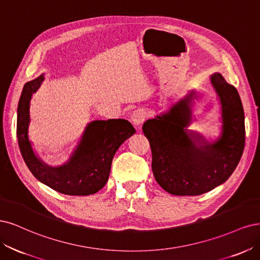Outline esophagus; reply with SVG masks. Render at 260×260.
<instances>
[{
	"label": "esophagus",
	"instance_id": "1",
	"mask_svg": "<svg viewBox=\"0 0 260 260\" xmlns=\"http://www.w3.org/2000/svg\"><path fill=\"white\" fill-rule=\"evenodd\" d=\"M147 118V112L144 109H137L132 114V122L135 126H140V125L145 122Z\"/></svg>",
	"mask_w": 260,
	"mask_h": 260
}]
</instances>
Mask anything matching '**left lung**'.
I'll return each mask as SVG.
<instances>
[{"label":"left lung","instance_id":"8db88e82","mask_svg":"<svg viewBox=\"0 0 260 260\" xmlns=\"http://www.w3.org/2000/svg\"><path fill=\"white\" fill-rule=\"evenodd\" d=\"M211 83L221 105V135L209 142L187 127L192 121L194 90L170 111L142 125L152 152L156 182L174 196H200L227 180L238 166L245 145L244 110L237 88L220 73Z\"/></svg>","mask_w":260,"mask_h":260}]
</instances>
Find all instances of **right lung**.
Returning <instances> with one entry per match:
<instances>
[{"mask_svg":"<svg viewBox=\"0 0 260 260\" xmlns=\"http://www.w3.org/2000/svg\"><path fill=\"white\" fill-rule=\"evenodd\" d=\"M44 81V74L26 83L17 109V138L21 155L35 177L55 191L67 196H89L108 181L112 158L135 128L123 119L93 121L87 124L79 145L68 162L60 166L45 164L33 151L28 136L30 102Z\"/></svg>","mask_w":260,"mask_h":260,"instance_id":"right-lung-1","label":"right lung"}]
</instances>
